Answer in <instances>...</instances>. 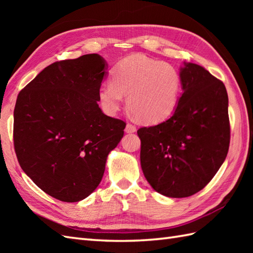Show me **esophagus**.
Here are the masks:
<instances>
[{
	"label": "esophagus",
	"mask_w": 253,
	"mask_h": 253,
	"mask_svg": "<svg viewBox=\"0 0 253 253\" xmlns=\"http://www.w3.org/2000/svg\"><path fill=\"white\" fill-rule=\"evenodd\" d=\"M137 130V128H136V126L135 125H132V124H129L128 123L127 125H126V128H125V131L126 132H128V133H132V132H135Z\"/></svg>",
	"instance_id": "34e87169"
}]
</instances>
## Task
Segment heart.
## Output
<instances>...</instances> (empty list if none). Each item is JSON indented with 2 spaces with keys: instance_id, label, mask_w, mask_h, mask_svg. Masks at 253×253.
<instances>
[{
  "instance_id": "b5f03b06",
  "label": "heart",
  "mask_w": 253,
  "mask_h": 253,
  "mask_svg": "<svg viewBox=\"0 0 253 253\" xmlns=\"http://www.w3.org/2000/svg\"><path fill=\"white\" fill-rule=\"evenodd\" d=\"M180 89V75L173 65L133 54L117 64L112 82L101 84L99 99L106 113L115 114L127 95L128 109L139 120L157 124L175 112Z\"/></svg>"
}]
</instances>
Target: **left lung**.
<instances>
[{
  "label": "left lung",
  "instance_id": "left-lung-1",
  "mask_svg": "<svg viewBox=\"0 0 253 253\" xmlns=\"http://www.w3.org/2000/svg\"><path fill=\"white\" fill-rule=\"evenodd\" d=\"M181 96L169 120L137 131L143 175L153 189L186 198L206 187L228 152V95L206 68L184 63Z\"/></svg>",
  "mask_w": 253,
  "mask_h": 253
}]
</instances>
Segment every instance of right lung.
<instances>
[{"label":"right lung","mask_w":253,"mask_h":253,"mask_svg":"<svg viewBox=\"0 0 253 253\" xmlns=\"http://www.w3.org/2000/svg\"><path fill=\"white\" fill-rule=\"evenodd\" d=\"M107 64L99 54L51 64L20 91L14 147L20 168L47 195L78 202L99 186L126 123L99 107Z\"/></svg>","instance_id":"1"}]
</instances>
